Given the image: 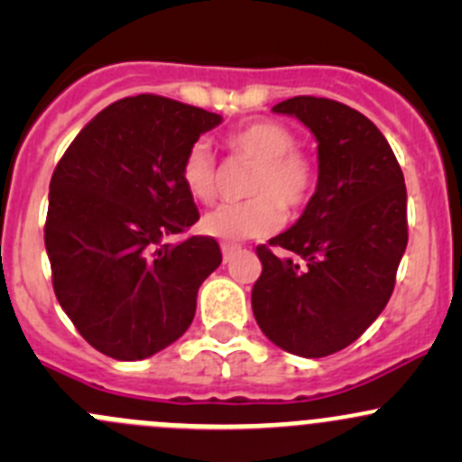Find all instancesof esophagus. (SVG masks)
Here are the masks:
<instances>
[{
    "instance_id": "1",
    "label": "esophagus",
    "mask_w": 462,
    "mask_h": 462,
    "mask_svg": "<svg viewBox=\"0 0 462 462\" xmlns=\"http://www.w3.org/2000/svg\"><path fill=\"white\" fill-rule=\"evenodd\" d=\"M221 253H223V261H226V263H230L232 257H235V254L239 253V245H235V244H223V245H221Z\"/></svg>"
}]
</instances>
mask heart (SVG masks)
Returning a JSON list of instances; mask_svg holds the SVG:
<instances>
[{"label":"heart","instance_id":"obj_1","mask_svg":"<svg viewBox=\"0 0 462 462\" xmlns=\"http://www.w3.org/2000/svg\"><path fill=\"white\" fill-rule=\"evenodd\" d=\"M295 144V134L277 120H254L227 134L226 147L232 156L253 162L244 188L250 199L205 214L203 235L221 241L263 239L282 227L283 209L297 212L304 208L313 194L318 170ZM180 180L194 201H217L218 170L203 143H194L185 153Z\"/></svg>","mask_w":462,"mask_h":462}]
</instances>
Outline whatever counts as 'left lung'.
Segmentation results:
<instances>
[{"label": "left lung", "mask_w": 462, "mask_h": 462, "mask_svg": "<svg viewBox=\"0 0 462 462\" xmlns=\"http://www.w3.org/2000/svg\"><path fill=\"white\" fill-rule=\"evenodd\" d=\"M318 141V189L291 230L259 245L263 265L253 313L265 337L301 357L356 342L384 310L407 248V188L380 129L328 97L297 96L273 106ZM300 254V266L272 253Z\"/></svg>", "instance_id": "obj_1"}]
</instances>
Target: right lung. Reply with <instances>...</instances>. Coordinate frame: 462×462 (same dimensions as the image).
Wrapping results in <instances>:
<instances>
[{"label":"right lung","instance_id":"right-lung-1","mask_svg":"<svg viewBox=\"0 0 462 462\" xmlns=\"http://www.w3.org/2000/svg\"><path fill=\"white\" fill-rule=\"evenodd\" d=\"M221 120L152 93L125 97L55 167L44 226L55 297L78 333L114 360H144L176 342L221 263L212 236L165 241L199 221L180 165Z\"/></svg>","mask_w":462,"mask_h":462}]
</instances>
